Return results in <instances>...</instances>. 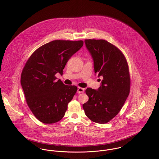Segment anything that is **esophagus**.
<instances>
[{"mask_svg": "<svg viewBox=\"0 0 159 159\" xmlns=\"http://www.w3.org/2000/svg\"><path fill=\"white\" fill-rule=\"evenodd\" d=\"M77 92L78 93H84V89L82 88V87H78L77 89Z\"/></svg>", "mask_w": 159, "mask_h": 159, "instance_id": "34e87169", "label": "esophagus"}]
</instances>
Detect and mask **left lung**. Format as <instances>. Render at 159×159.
<instances>
[{"instance_id":"1","label":"left lung","mask_w":159,"mask_h":159,"mask_svg":"<svg viewBox=\"0 0 159 159\" xmlns=\"http://www.w3.org/2000/svg\"><path fill=\"white\" fill-rule=\"evenodd\" d=\"M85 43L93 58L95 73L103 77V80L97 90L86 89L89 98L83 108L90 120L105 124L118 115L129 95L128 65L121 51L110 43L89 39Z\"/></svg>"}]
</instances>
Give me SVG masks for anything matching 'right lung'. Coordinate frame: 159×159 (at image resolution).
Listing matches in <instances>:
<instances>
[{
    "label": "right lung",
    "instance_id": "obj_1",
    "mask_svg": "<svg viewBox=\"0 0 159 159\" xmlns=\"http://www.w3.org/2000/svg\"><path fill=\"white\" fill-rule=\"evenodd\" d=\"M83 44L81 40H54L37 49L26 62L20 82L28 106L41 122L55 123L64 117L77 87L64 85L55 75L63 74L69 59Z\"/></svg>",
    "mask_w": 159,
    "mask_h": 159
}]
</instances>
